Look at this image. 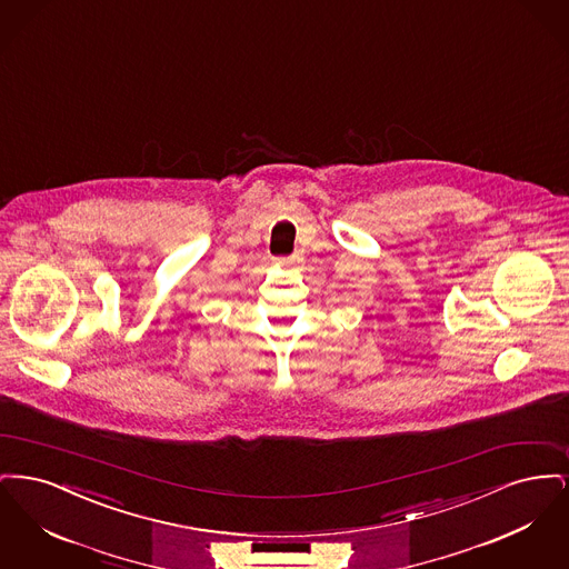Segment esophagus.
I'll return each instance as SVG.
<instances>
[{
	"mask_svg": "<svg viewBox=\"0 0 569 569\" xmlns=\"http://www.w3.org/2000/svg\"><path fill=\"white\" fill-rule=\"evenodd\" d=\"M277 262L283 264V267H297V264H300V256L292 253V256H288V258H279Z\"/></svg>",
	"mask_w": 569,
	"mask_h": 569,
	"instance_id": "34e87169",
	"label": "esophagus"
}]
</instances>
